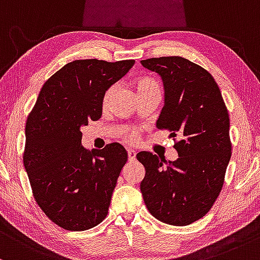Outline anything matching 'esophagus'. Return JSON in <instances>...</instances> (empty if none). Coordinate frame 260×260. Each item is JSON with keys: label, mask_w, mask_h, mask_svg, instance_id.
Returning <instances> with one entry per match:
<instances>
[{"label": "esophagus", "mask_w": 260, "mask_h": 260, "mask_svg": "<svg viewBox=\"0 0 260 260\" xmlns=\"http://www.w3.org/2000/svg\"><path fill=\"white\" fill-rule=\"evenodd\" d=\"M127 158H129L130 162L135 161V158H136V152H135V151H134V150L127 151Z\"/></svg>", "instance_id": "1"}]
</instances>
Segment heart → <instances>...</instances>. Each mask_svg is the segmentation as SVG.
Wrapping results in <instances>:
<instances>
[{
    "label": "heart",
    "mask_w": 260,
    "mask_h": 260,
    "mask_svg": "<svg viewBox=\"0 0 260 260\" xmlns=\"http://www.w3.org/2000/svg\"><path fill=\"white\" fill-rule=\"evenodd\" d=\"M136 88H138V93L144 92V91H159L161 92V86H159L158 82H157L156 80H153V78H151V77L139 78V80L136 81ZM112 92H113V88L110 87V88H108L106 93H104L103 99H102V104H103V107H107L108 102H109V99H110V95H112ZM124 138L126 139L127 141L134 142V141H136V138H138V133L134 130L129 131V133L125 134Z\"/></svg>",
    "instance_id": "b5f03b06"
}]
</instances>
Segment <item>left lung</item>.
I'll return each instance as SVG.
<instances>
[{"label": "left lung", "mask_w": 260, "mask_h": 260, "mask_svg": "<svg viewBox=\"0 0 260 260\" xmlns=\"http://www.w3.org/2000/svg\"><path fill=\"white\" fill-rule=\"evenodd\" d=\"M141 65L161 76L165 87L157 127L179 141L176 161L145 151L136 154L146 171L140 189L153 217L186 226L208 214L222 189L231 158L229 112L214 77L197 63L163 56Z\"/></svg>", "instance_id": "left-lung-1"}]
</instances>
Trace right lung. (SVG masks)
<instances>
[{"instance_id": "obj_1", "label": "right lung", "mask_w": 260, "mask_h": 260, "mask_svg": "<svg viewBox=\"0 0 260 260\" xmlns=\"http://www.w3.org/2000/svg\"><path fill=\"white\" fill-rule=\"evenodd\" d=\"M134 63H66L44 83L28 116L23 163L33 195L44 214L69 231L92 229L108 214L127 152L116 142L87 150L81 129L101 119L104 93Z\"/></svg>"}]
</instances>
